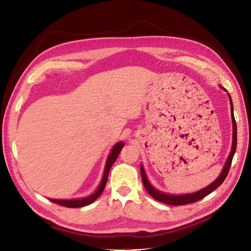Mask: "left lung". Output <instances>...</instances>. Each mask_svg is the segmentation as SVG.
I'll list each match as a JSON object with an SVG mask.
<instances>
[{"label": "left lung", "instance_id": "1", "mask_svg": "<svg viewBox=\"0 0 251 251\" xmlns=\"http://www.w3.org/2000/svg\"><path fill=\"white\" fill-rule=\"evenodd\" d=\"M221 88L226 90L224 87H222V86H221ZM227 95H228V99H230V102H231V115H232V122H233V143H232L231 152H230V155H228V157L226 161V164L223 168L222 173L220 174V176L217 177L213 182H211L209 186H207L206 188H204V189H202L198 192H195V193H192V194H186V195H169V194L162 193L161 191H158L157 189H155L154 187L151 186V184L149 181V179H148V177H147V174H146V171H145V168H144L143 164H140V173H141V178H143L144 186H145L146 190L148 191V193L151 196L152 198L156 199L159 202L165 203V204H168V205H174V206L190 204V203L197 202V201L203 199L204 197H206L207 195H209L210 193H212L216 188H219L221 184L224 182V180L226 179V177L227 176L228 170H230V167H231V164H232V160H233L234 154L236 151V147H237V124H236L235 118H234L233 102H232V100H231V96L228 93H227Z\"/></svg>", "mask_w": 251, "mask_h": 251}]
</instances>
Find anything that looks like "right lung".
I'll list each match as a JSON object with an SVG mask.
<instances>
[{
	"label": "right lung",
	"mask_w": 251,
	"mask_h": 251,
	"mask_svg": "<svg viewBox=\"0 0 251 251\" xmlns=\"http://www.w3.org/2000/svg\"><path fill=\"white\" fill-rule=\"evenodd\" d=\"M124 147V143L123 141H119V143H117L111 152L110 155H108L107 157V160L105 162V166H104V171H103V176H102V178H101V181L100 183V187L97 188V190L91 194L90 196H88V197L86 198H82V199H71V200H56V199H49L50 201H52L53 203H56V204H59V205H62V206H65V207H69V208H77V207H83V206H86V205H89L91 204L93 201H95L97 198L100 197V194L102 193L105 184H106V180H107V176H108V172H110V169L111 167L113 166V164L115 163L116 159L118 158L120 151H121L122 148Z\"/></svg>",
	"instance_id": "obj_1"
}]
</instances>
